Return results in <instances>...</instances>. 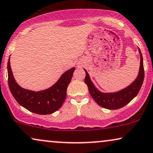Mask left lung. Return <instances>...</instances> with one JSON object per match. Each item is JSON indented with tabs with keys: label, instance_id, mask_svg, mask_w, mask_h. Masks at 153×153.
<instances>
[{
	"label": "left lung",
	"instance_id": "left-lung-1",
	"mask_svg": "<svg viewBox=\"0 0 153 153\" xmlns=\"http://www.w3.org/2000/svg\"><path fill=\"white\" fill-rule=\"evenodd\" d=\"M140 55V64L139 72L136 80L122 90L115 93H102L98 90L94 84L91 81L90 76L86 69V77L84 81L85 84H87L88 88L89 93L91 96L94 99V100L98 103L99 105L102 108L109 109V110H117L120 109L127 105L132 99L137 96L143 82L144 79V67L143 56L140 49L138 48Z\"/></svg>",
	"mask_w": 153,
	"mask_h": 153
}]
</instances>
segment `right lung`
Segmentation results:
<instances>
[{
	"label": "right lung",
	"instance_id": "right-lung-1",
	"mask_svg": "<svg viewBox=\"0 0 153 153\" xmlns=\"http://www.w3.org/2000/svg\"><path fill=\"white\" fill-rule=\"evenodd\" d=\"M75 70L72 67L64 74L51 88L41 91L22 88L17 84L12 72L10 58L7 62L8 86L11 94L20 105L39 114H49L59 110L66 98L67 88Z\"/></svg>",
	"mask_w": 153,
	"mask_h": 153
}]
</instances>
